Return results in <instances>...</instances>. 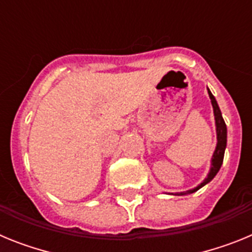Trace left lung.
Segmentation results:
<instances>
[{"label": "left lung", "mask_w": 252, "mask_h": 252, "mask_svg": "<svg viewBox=\"0 0 252 252\" xmlns=\"http://www.w3.org/2000/svg\"><path fill=\"white\" fill-rule=\"evenodd\" d=\"M207 90H208V88H207ZM208 94H209V98H211V102H212L213 113H215V121H216V131H217V146H216V150L215 153H213L212 161H211V169H209V173L208 175H207L206 179H204L199 186L195 187V188L193 189H189V190H186V192L175 193L174 195H187V194H190V193L197 192L198 189H201L202 187L208 184L209 182L216 177L218 170L221 169L222 162H223L224 150H226V145H227V127H226V124H224L223 117H222L221 110H220L217 101H216L215 98V95L211 93V91L209 90H208ZM170 194H173V193H170Z\"/></svg>", "instance_id": "8db88e82"}]
</instances>
